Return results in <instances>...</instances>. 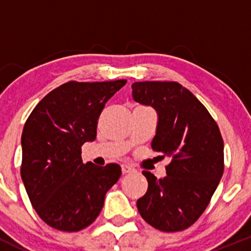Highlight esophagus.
Here are the masks:
<instances>
[{"instance_id": "1", "label": "esophagus", "mask_w": 251, "mask_h": 251, "mask_svg": "<svg viewBox=\"0 0 251 251\" xmlns=\"http://www.w3.org/2000/svg\"><path fill=\"white\" fill-rule=\"evenodd\" d=\"M132 171H134V169L131 168V166H129V165H126V164H124V165H122V172H123L124 175L129 174V172H132Z\"/></svg>"}]
</instances>
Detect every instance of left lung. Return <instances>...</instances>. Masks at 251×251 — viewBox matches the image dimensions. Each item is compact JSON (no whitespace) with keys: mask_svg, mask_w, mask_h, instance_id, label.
Instances as JSON below:
<instances>
[{"mask_svg":"<svg viewBox=\"0 0 251 251\" xmlns=\"http://www.w3.org/2000/svg\"><path fill=\"white\" fill-rule=\"evenodd\" d=\"M135 101L158 113L154 152L170 157L166 175L148 179L146 194L137 201L144 221L155 229L176 232L191 226L209 205L224 171V143L220 127L205 106L176 81L132 83Z\"/></svg>","mask_w":251,"mask_h":251,"instance_id":"obj_1","label":"left lung"}]
</instances>
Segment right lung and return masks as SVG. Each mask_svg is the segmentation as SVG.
<instances>
[{"mask_svg":"<svg viewBox=\"0 0 251 251\" xmlns=\"http://www.w3.org/2000/svg\"><path fill=\"white\" fill-rule=\"evenodd\" d=\"M125 83L68 81L43 98L25 124L21 178L36 214L54 229L91 226L122 175L118 164H83L81 146L96 139L105 103Z\"/></svg>","mask_w":251,"mask_h":251,"instance_id":"1","label":"right lung"}]
</instances>
